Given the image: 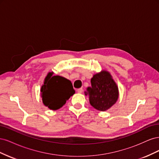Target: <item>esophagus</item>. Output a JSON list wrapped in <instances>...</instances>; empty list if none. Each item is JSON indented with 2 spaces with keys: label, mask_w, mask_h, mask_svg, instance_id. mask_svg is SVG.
<instances>
[{
  "label": "esophagus",
  "mask_w": 159,
  "mask_h": 159,
  "mask_svg": "<svg viewBox=\"0 0 159 159\" xmlns=\"http://www.w3.org/2000/svg\"><path fill=\"white\" fill-rule=\"evenodd\" d=\"M77 91H78V93H81L83 92V89L82 88H79V89H77Z\"/></svg>",
  "instance_id": "1"
}]
</instances>
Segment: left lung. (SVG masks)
Instances as JSON below:
<instances>
[{
  "mask_svg": "<svg viewBox=\"0 0 159 159\" xmlns=\"http://www.w3.org/2000/svg\"><path fill=\"white\" fill-rule=\"evenodd\" d=\"M91 84V87L84 93L89 97L91 106L104 111L116 103L119 97L118 88L109 72L102 71L94 75Z\"/></svg>",
  "mask_w": 159,
  "mask_h": 159,
  "instance_id": "8db88e82",
  "label": "left lung"
}]
</instances>
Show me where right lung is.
<instances>
[{
    "label": "right lung",
    "mask_w": 159,
    "mask_h": 159,
    "mask_svg": "<svg viewBox=\"0 0 159 159\" xmlns=\"http://www.w3.org/2000/svg\"><path fill=\"white\" fill-rule=\"evenodd\" d=\"M50 72L45 78L41 88L42 102L52 110H57L66 103L71 95L75 93L71 81L63 77L52 75Z\"/></svg>",
    "instance_id": "1"
}]
</instances>
